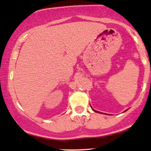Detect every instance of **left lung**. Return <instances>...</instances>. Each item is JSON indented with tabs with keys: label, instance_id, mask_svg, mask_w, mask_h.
I'll use <instances>...</instances> for the list:
<instances>
[{
	"label": "left lung",
	"instance_id": "8db88e82",
	"mask_svg": "<svg viewBox=\"0 0 151 151\" xmlns=\"http://www.w3.org/2000/svg\"><path fill=\"white\" fill-rule=\"evenodd\" d=\"M91 108H92V107H91ZM92 109H93L94 111H96V112H97V113H101V112H99V111H96V110L93 109V108H92ZM127 110H125V111H127Z\"/></svg>",
	"mask_w": 151,
	"mask_h": 151
}]
</instances>
